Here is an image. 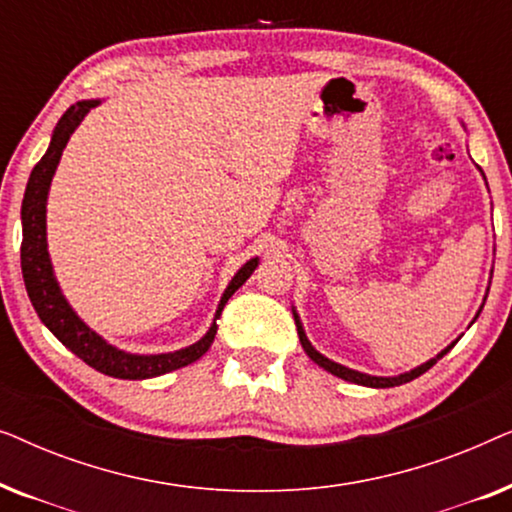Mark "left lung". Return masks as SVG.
<instances>
[{
  "mask_svg": "<svg viewBox=\"0 0 512 512\" xmlns=\"http://www.w3.org/2000/svg\"><path fill=\"white\" fill-rule=\"evenodd\" d=\"M482 172V170H480ZM482 177H485V174H482ZM485 184H487V179H485ZM487 293H489V289H487ZM487 293H485V300H487ZM485 305V303H482ZM482 305H480V310H478V314H475V319L480 317V312H482ZM293 319H296V328H298V338H300V345H303V349H305V354L310 356V359L317 363V366H321L324 370H328V373L331 375H335V377H340V380H347V382H354V384H361V387H373V389H389V387H398V384H405V382H410V380H415V377H419V375H424L426 370H429L431 366H436V363L443 359V356L450 352V349L457 345L459 342V338L452 342V345H447L443 352L440 354H436L433 356V359H429L426 363H422V366H417V368H412V370H408V373H401V375H394V377H377V375H368V373H359V370H352V368H347V366H342V363H335V361H331L328 359V356H324L321 352H317V349L312 347V342L307 340V335H305V328H303V321H300V317H298V312H296V307H293ZM473 319V321H475ZM471 321V324H473Z\"/></svg>",
  "mask_w": 512,
  "mask_h": 512,
  "instance_id": "8db88e82",
  "label": "left lung"
}]
</instances>
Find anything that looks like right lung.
<instances>
[{
	"mask_svg": "<svg viewBox=\"0 0 512 512\" xmlns=\"http://www.w3.org/2000/svg\"><path fill=\"white\" fill-rule=\"evenodd\" d=\"M102 100H81L69 107L62 118L55 125L51 144L44 158L34 165L27 181L23 207H20V221H23V244H20V268H23V279L27 296L32 300L34 312L39 314L41 324L65 345L69 352L86 361L90 368L100 370V373L109 377H118V380H149V377H158L172 370L184 368L188 363L198 361L202 354L212 347L216 335V319L221 317L223 307H226L228 298L240 289V286L251 277V272L258 268L261 258H251L235 272L230 284L223 291L216 307L214 321L209 331L202 335L198 342L188 345L177 352L165 354H132L125 349H118L95 333L62 293L58 277L53 272L51 254H48V240H46V205H48V191H51L53 174L58 170V163L62 158V151L79 128L83 118L88 116L90 109H95Z\"/></svg>",
	"mask_w": 512,
	"mask_h": 512,
	"instance_id": "1",
	"label": "right lung"
}]
</instances>
